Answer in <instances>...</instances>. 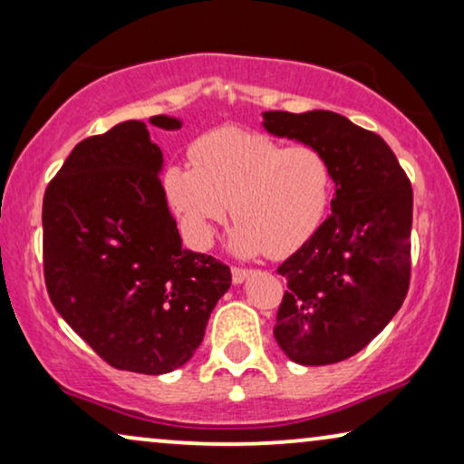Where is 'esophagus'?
Masks as SVG:
<instances>
[{
	"label": "esophagus",
	"instance_id": "1",
	"mask_svg": "<svg viewBox=\"0 0 464 464\" xmlns=\"http://www.w3.org/2000/svg\"><path fill=\"white\" fill-rule=\"evenodd\" d=\"M251 275V270H246V268H238V266H232V281L234 283H243L246 276Z\"/></svg>",
	"mask_w": 464,
	"mask_h": 464
}]
</instances>
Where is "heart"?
Wrapping results in <instances>:
<instances>
[{"label":"heart","mask_w":464,"mask_h":464,"mask_svg":"<svg viewBox=\"0 0 464 464\" xmlns=\"http://www.w3.org/2000/svg\"><path fill=\"white\" fill-rule=\"evenodd\" d=\"M189 158L170 164L162 186L194 245L213 243L230 207V246L240 257H287L325 219L334 169L314 145L287 148L266 132L218 129L196 139Z\"/></svg>","instance_id":"heart-1"}]
</instances>
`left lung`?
<instances>
[{
  "label": "left lung",
  "mask_w": 464,
  "mask_h": 464,
  "mask_svg": "<svg viewBox=\"0 0 464 464\" xmlns=\"http://www.w3.org/2000/svg\"><path fill=\"white\" fill-rule=\"evenodd\" d=\"M264 129L332 162V215L278 266L287 291L275 338L295 363H338L370 344L408 295L411 183L382 137L340 113L266 111Z\"/></svg>",
  "instance_id": "1"
}]
</instances>
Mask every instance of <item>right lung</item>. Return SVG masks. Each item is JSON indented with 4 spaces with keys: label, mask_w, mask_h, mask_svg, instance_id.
Here are the masks:
<instances>
[{
    "label": "right lung",
    "mask_w": 464,
    "mask_h": 464,
    "mask_svg": "<svg viewBox=\"0 0 464 464\" xmlns=\"http://www.w3.org/2000/svg\"><path fill=\"white\" fill-rule=\"evenodd\" d=\"M175 130L177 118L154 116ZM162 151L129 120L75 145L44 194V278L69 327L116 370L173 372L192 359L230 268L181 246Z\"/></svg>",
    "instance_id": "obj_1"
}]
</instances>
